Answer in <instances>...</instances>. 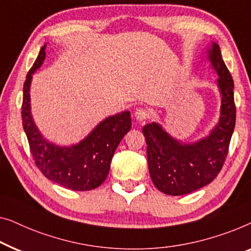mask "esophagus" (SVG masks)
<instances>
[{"instance_id":"34e87169","label":"esophagus","mask_w":251,"mask_h":251,"mask_svg":"<svg viewBox=\"0 0 251 251\" xmlns=\"http://www.w3.org/2000/svg\"><path fill=\"white\" fill-rule=\"evenodd\" d=\"M148 116H149V112H148L146 109H137L135 114H134V118L136 119V122L142 123L148 118Z\"/></svg>"}]
</instances>
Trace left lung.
I'll return each instance as SVG.
<instances>
[{"mask_svg":"<svg viewBox=\"0 0 251 251\" xmlns=\"http://www.w3.org/2000/svg\"><path fill=\"white\" fill-rule=\"evenodd\" d=\"M207 60L218 76L220 117L206 136L183 142L156 122L143 126L148 167L156 188L165 195L183 196L209 184L223 167L235 126L234 84L217 43L207 48Z\"/></svg>","mask_w":251,"mask_h":251,"instance_id":"obj_1","label":"left lung"}]
</instances>
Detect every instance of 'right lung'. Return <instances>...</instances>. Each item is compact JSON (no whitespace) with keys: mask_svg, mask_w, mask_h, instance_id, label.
Listing matches in <instances>:
<instances>
[{"mask_svg":"<svg viewBox=\"0 0 251 251\" xmlns=\"http://www.w3.org/2000/svg\"><path fill=\"white\" fill-rule=\"evenodd\" d=\"M47 44L43 45L36 61L24 83L23 126L35 164L45 177L74 191H89L100 186L110 171L111 159L132 127L130 111L109 116L94 127L78 143L61 146L47 139L31 115L30 85L33 75L45 60Z\"/></svg>","mask_w":251,"mask_h":251,"instance_id":"obj_1","label":"right lung"}]
</instances>
